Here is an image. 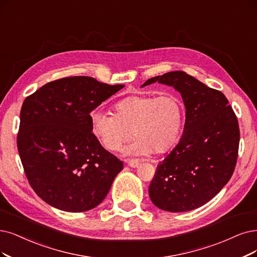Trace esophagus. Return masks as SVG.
I'll use <instances>...</instances> for the list:
<instances>
[{"mask_svg": "<svg viewBox=\"0 0 257 257\" xmlns=\"http://www.w3.org/2000/svg\"><path fill=\"white\" fill-rule=\"evenodd\" d=\"M126 163L128 164V166L130 167H138L140 164V161L138 159H127L126 160Z\"/></svg>", "mask_w": 257, "mask_h": 257, "instance_id": "34e87169", "label": "esophagus"}]
</instances>
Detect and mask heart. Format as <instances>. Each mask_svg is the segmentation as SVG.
<instances>
[{
  "label": "heart",
  "mask_w": 257,
  "mask_h": 257,
  "mask_svg": "<svg viewBox=\"0 0 257 257\" xmlns=\"http://www.w3.org/2000/svg\"><path fill=\"white\" fill-rule=\"evenodd\" d=\"M184 120L182 100L174 94L131 95L114 104V114L95 109L91 129L99 143L117 151L132 136L137 139L127 154L164 153L179 140Z\"/></svg>",
  "instance_id": "heart-1"
}]
</instances>
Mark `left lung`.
Returning <instances> with one entry per match:
<instances>
[{
  "instance_id": "left-lung-1",
  "label": "left lung",
  "mask_w": 257,
  "mask_h": 257,
  "mask_svg": "<svg viewBox=\"0 0 257 257\" xmlns=\"http://www.w3.org/2000/svg\"><path fill=\"white\" fill-rule=\"evenodd\" d=\"M181 93L186 117L183 136L157 166L149 185L151 201L161 210L186 212L205 204L229 182L239 148V125L220 91L182 71L148 79Z\"/></svg>"
}]
</instances>
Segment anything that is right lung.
Returning <instances> with one entry per match:
<instances>
[{"mask_svg": "<svg viewBox=\"0 0 257 257\" xmlns=\"http://www.w3.org/2000/svg\"><path fill=\"white\" fill-rule=\"evenodd\" d=\"M123 87L74 76L24 99L17 146L28 182L43 201L84 212L107 196L122 162L94 137L90 113Z\"/></svg>", "mask_w": 257, "mask_h": 257, "instance_id": "right-lung-1", "label": "right lung"}]
</instances>
